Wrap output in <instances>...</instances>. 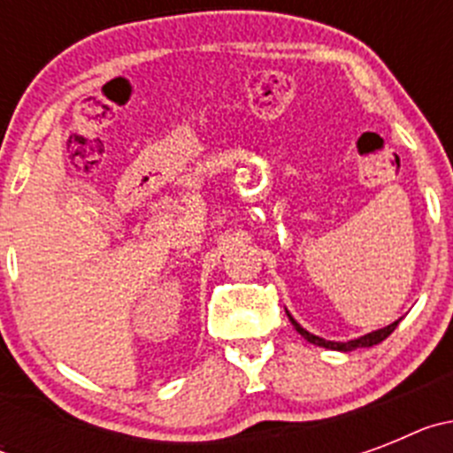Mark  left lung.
Masks as SVG:
<instances>
[{
	"mask_svg": "<svg viewBox=\"0 0 453 453\" xmlns=\"http://www.w3.org/2000/svg\"><path fill=\"white\" fill-rule=\"evenodd\" d=\"M288 318H290V315H288ZM290 322H292V326L297 329V334H302L303 338H306L308 342H313V345L326 347V349H335V351H354V349H358V347H374V345H379V342H383V340H386L388 335L395 331V326L399 324V319L397 322L388 324V326H383V329L372 331V334L361 335V338H356V340H349V342H331V340H324V338H319V335L308 334V331L302 329V326H299V324L295 322L292 318H290Z\"/></svg>",
	"mask_w": 453,
	"mask_h": 453,
	"instance_id": "8db88e82",
	"label": "left lung"
}]
</instances>
